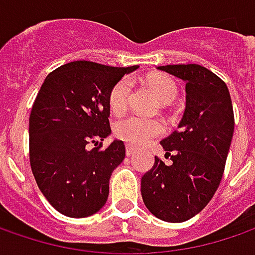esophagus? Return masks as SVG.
I'll return each mask as SVG.
<instances>
[{
    "label": "esophagus",
    "instance_id": "obj_1",
    "mask_svg": "<svg viewBox=\"0 0 255 255\" xmlns=\"http://www.w3.org/2000/svg\"><path fill=\"white\" fill-rule=\"evenodd\" d=\"M136 152V147L132 144H126V156H132L133 153Z\"/></svg>",
    "mask_w": 255,
    "mask_h": 255
}]
</instances>
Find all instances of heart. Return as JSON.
Segmentation results:
<instances>
[{"label": "heart", "mask_w": 255, "mask_h": 255, "mask_svg": "<svg viewBox=\"0 0 255 255\" xmlns=\"http://www.w3.org/2000/svg\"><path fill=\"white\" fill-rule=\"evenodd\" d=\"M147 84L163 102H173L177 98V85L169 76L154 75L147 79ZM132 88L133 84L130 78H122L113 85L109 93V108L113 113L121 115L128 109L132 96ZM164 130L166 126L163 121L140 115H129L126 118H122L113 128V132L118 139L130 144H144L152 140L153 137L163 134Z\"/></svg>", "instance_id": "heart-1"}]
</instances>
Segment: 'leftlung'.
<instances>
[{
  "label": "left lung",
  "mask_w": 255,
  "mask_h": 255,
  "mask_svg": "<svg viewBox=\"0 0 255 255\" xmlns=\"http://www.w3.org/2000/svg\"><path fill=\"white\" fill-rule=\"evenodd\" d=\"M160 71L186 82V112L179 129L160 144L170 166L154 156L142 177V197L157 219L181 223L200 213L219 189L234 132V112L224 81L196 64Z\"/></svg>",
  "instance_id": "1"
}]
</instances>
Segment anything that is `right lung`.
Listing matches in <instances>:
<instances>
[{
  "label": "right lung",
  "mask_w": 255,
  "mask_h": 255,
  "mask_svg": "<svg viewBox=\"0 0 255 255\" xmlns=\"http://www.w3.org/2000/svg\"><path fill=\"white\" fill-rule=\"evenodd\" d=\"M136 68L69 62L46 76L35 98L29 163L39 190L64 216H92L108 200L111 174L125 159L122 140L102 147L111 133L109 93Z\"/></svg>",
  "instance_id": "add662e5"
}]
</instances>
